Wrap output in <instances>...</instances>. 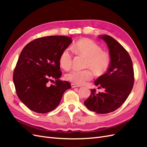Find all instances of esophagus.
I'll use <instances>...</instances> for the list:
<instances>
[{"label": "esophagus", "instance_id": "esophagus-1", "mask_svg": "<svg viewBox=\"0 0 147 147\" xmlns=\"http://www.w3.org/2000/svg\"><path fill=\"white\" fill-rule=\"evenodd\" d=\"M81 85H78V84H76L75 83H71V87L72 88H77V87H80Z\"/></svg>", "mask_w": 147, "mask_h": 147}]
</instances>
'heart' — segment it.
Masks as SVG:
<instances>
[{
  "label": "heart",
  "instance_id": "obj_1",
  "mask_svg": "<svg viewBox=\"0 0 147 147\" xmlns=\"http://www.w3.org/2000/svg\"><path fill=\"white\" fill-rule=\"evenodd\" d=\"M73 51L78 55L87 57L85 67L90 68L96 75L104 74L109 68L110 57L108 53L102 51L101 47L89 38H83L75 43L72 47ZM72 63V55L69 48H66L61 53L59 64L65 70L70 68ZM93 77L90 69L79 70L73 69L65 74L67 80L82 84L90 80Z\"/></svg>",
  "mask_w": 147,
  "mask_h": 147
}]
</instances>
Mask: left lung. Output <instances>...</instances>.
<instances>
[{"mask_svg": "<svg viewBox=\"0 0 147 147\" xmlns=\"http://www.w3.org/2000/svg\"><path fill=\"white\" fill-rule=\"evenodd\" d=\"M104 40L109 49L110 64L104 74L94 82L103 92L91 90L90 96L84 104L91 111L99 114L112 112L120 107L131 93L134 82V69L129 55L124 48L110 35L98 37Z\"/></svg>", "mask_w": 147, "mask_h": 147, "instance_id": "left-lung-1", "label": "left lung"}]
</instances>
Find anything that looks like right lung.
Returning <instances> with one entry per match:
<instances>
[{
    "label": "right lung",
    "mask_w": 147,
    "mask_h": 147,
    "mask_svg": "<svg viewBox=\"0 0 147 147\" xmlns=\"http://www.w3.org/2000/svg\"><path fill=\"white\" fill-rule=\"evenodd\" d=\"M72 42L69 37L52 35L35 39L23 49L13 80L17 96L30 110L38 113L51 112L71 88L69 82L59 78L60 55ZM53 78L56 81L48 86Z\"/></svg>",
    "instance_id": "right-lung-1"
}]
</instances>
